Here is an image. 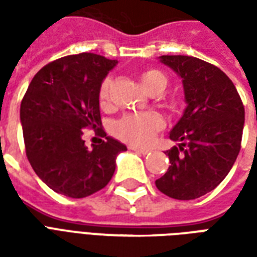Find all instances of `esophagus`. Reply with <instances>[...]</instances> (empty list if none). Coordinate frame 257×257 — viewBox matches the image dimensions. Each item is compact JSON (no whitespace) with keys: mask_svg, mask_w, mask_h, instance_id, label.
I'll use <instances>...</instances> for the list:
<instances>
[{"mask_svg":"<svg viewBox=\"0 0 257 257\" xmlns=\"http://www.w3.org/2000/svg\"><path fill=\"white\" fill-rule=\"evenodd\" d=\"M131 150L136 151V153H139V154H143V156H146V154H149L151 150H149V149H142V147H135V146H131L129 147Z\"/></svg>","mask_w":257,"mask_h":257,"instance_id":"34e87169","label":"esophagus"}]
</instances>
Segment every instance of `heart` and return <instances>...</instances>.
I'll return each instance as SVG.
<instances>
[{
  "label": "heart",
  "mask_w": 257,
  "mask_h": 257,
  "mask_svg": "<svg viewBox=\"0 0 257 257\" xmlns=\"http://www.w3.org/2000/svg\"><path fill=\"white\" fill-rule=\"evenodd\" d=\"M140 81L150 95H160L168 85V78L160 70H146L140 75ZM111 79L106 78L99 89V101L101 106H107L110 100ZM164 128V119L157 112H140V114H126L119 118L112 125V132L126 143L135 146H146L154 139L157 132Z\"/></svg>",
  "instance_id": "b5f03b06"
}]
</instances>
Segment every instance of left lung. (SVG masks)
I'll list each match as a JSON object with an SVG mask.
<instances>
[{
	"instance_id": "left-lung-1",
	"label": "left lung",
	"mask_w": 257,
	"mask_h": 257,
	"mask_svg": "<svg viewBox=\"0 0 257 257\" xmlns=\"http://www.w3.org/2000/svg\"><path fill=\"white\" fill-rule=\"evenodd\" d=\"M182 78L183 115L169 134V168L157 189L175 199H195L217 187L241 149L245 110L232 81L220 68L193 56H160Z\"/></svg>"
}]
</instances>
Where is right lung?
Returning <instances> with one entry per match:
<instances>
[{"mask_svg": "<svg viewBox=\"0 0 257 257\" xmlns=\"http://www.w3.org/2000/svg\"><path fill=\"white\" fill-rule=\"evenodd\" d=\"M117 63L96 53L64 56L42 67L27 88L20 104L26 156L56 193L84 198L106 187L126 150L110 136L92 149L82 139V129L101 126L99 89Z\"/></svg>", "mask_w": 257, "mask_h": 257, "instance_id": "1", "label": "right lung"}]
</instances>
